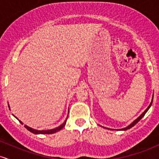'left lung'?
I'll use <instances>...</instances> for the list:
<instances>
[{
    "label": "left lung",
    "mask_w": 159,
    "mask_h": 159,
    "mask_svg": "<svg viewBox=\"0 0 159 159\" xmlns=\"http://www.w3.org/2000/svg\"><path fill=\"white\" fill-rule=\"evenodd\" d=\"M152 102H151L150 105H149V106H148V107H147V109H146V110H145V111H144V112L143 113V114H142L141 115H140V116H139V117H138V119H136L135 120H134V122H133V123H132V124H130V125H129V126H127L126 128H124V129H121V130H124V131H125V130H127V129H131V128H132V127H133V126H134V125H135V124H137V123H138V122H139V121H140V120H141V119H142V118H143V116H144V115H145V114H146V113H147V111H148V110H149V107H150V106H151V105H152Z\"/></svg>",
    "instance_id": "8db88e82"
}]
</instances>
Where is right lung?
Masks as SVG:
<instances>
[{"label":"right lung","instance_id":"obj_1","mask_svg":"<svg viewBox=\"0 0 159 159\" xmlns=\"http://www.w3.org/2000/svg\"><path fill=\"white\" fill-rule=\"evenodd\" d=\"M67 118H68V117H67ZM67 118H66V120H65L64 123H63V124H62V125H60L59 127L56 128V129H51V130H45V131H44V130H43V131L36 130V129H31V128H30V127L27 126V125H25V127L26 128V129H27V130L30 131V132L34 133V134H53V133H55V132H58V131H60V130H61V129H63V128L65 126L66 123ZM19 122H20V123H21V124H23V123H22V122H21V121H20V120H19Z\"/></svg>","mask_w":159,"mask_h":159}]
</instances>
